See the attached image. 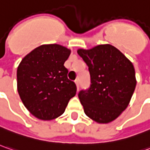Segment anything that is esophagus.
Returning a JSON list of instances; mask_svg holds the SVG:
<instances>
[{
    "instance_id": "obj_1",
    "label": "esophagus",
    "mask_w": 150,
    "mask_h": 150,
    "mask_svg": "<svg viewBox=\"0 0 150 150\" xmlns=\"http://www.w3.org/2000/svg\"><path fill=\"white\" fill-rule=\"evenodd\" d=\"M76 87H77V91H79V88H80V83H79V80H76L75 81Z\"/></svg>"
}]
</instances>
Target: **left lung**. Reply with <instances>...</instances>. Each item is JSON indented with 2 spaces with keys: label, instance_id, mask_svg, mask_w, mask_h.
<instances>
[{
  "label": "left lung",
  "instance_id": "obj_1",
  "mask_svg": "<svg viewBox=\"0 0 150 150\" xmlns=\"http://www.w3.org/2000/svg\"><path fill=\"white\" fill-rule=\"evenodd\" d=\"M77 53L89 67L91 85L79 93L85 115L98 124H109L125 110L136 86L134 65L120 50L110 44Z\"/></svg>",
  "mask_w": 150,
  "mask_h": 150
}]
</instances>
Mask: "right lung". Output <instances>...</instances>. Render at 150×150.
<instances>
[{
	"label": "right lung",
	"instance_id": "add662e5",
	"mask_svg": "<svg viewBox=\"0 0 150 150\" xmlns=\"http://www.w3.org/2000/svg\"><path fill=\"white\" fill-rule=\"evenodd\" d=\"M71 50L58 44L41 45L21 59L17 68V91L29 112L41 120L60 116L76 94L64 66Z\"/></svg>",
	"mask_w": 150,
	"mask_h": 150
}]
</instances>
